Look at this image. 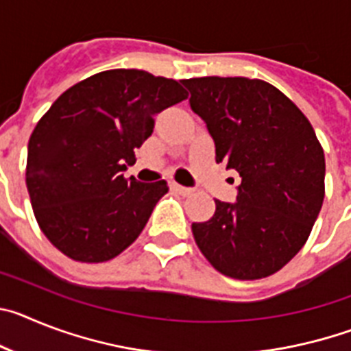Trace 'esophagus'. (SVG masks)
<instances>
[{"label": "esophagus", "mask_w": 351, "mask_h": 351, "mask_svg": "<svg viewBox=\"0 0 351 351\" xmlns=\"http://www.w3.org/2000/svg\"><path fill=\"white\" fill-rule=\"evenodd\" d=\"M172 190L173 191H178L179 195H182V197H188V195H191L193 193V190H191V188H186V186H181V184H178V182H172Z\"/></svg>", "instance_id": "34e87169"}]
</instances>
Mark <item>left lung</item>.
I'll list each match as a JSON object with an SVG mask.
<instances>
[{"label": "left lung", "instance_id": "obj_1", "mask_svg": "<svg viewBox=\"0 0 351 351\" xmlns=\"http://www.w3.org/2000/svg\"><path fill=\"white\" fill-rule=\"evenodd\" d=\"M193 112L206 121L216 163L241 176L237 202L214 200L193 223L209 263L234 280H262L306 244L325 197V156L308 117L272 84L246 77L186 79Z\"/></svg>", "mask_w": 351, "mask_h": 351}]
</instances>
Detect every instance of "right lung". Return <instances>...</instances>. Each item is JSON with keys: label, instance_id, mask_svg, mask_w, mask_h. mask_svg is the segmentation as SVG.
Listing matches in <instances>:
<instances>
[{"label": "right lung", "instance_id": "obj_1", "mask_svg": "<svg viewBox=\"0 0 351 351\" xmlns=\"http://www.w3.org/2000/svg\"><path fill=\"white\" fill-rule=\"evenodd\" d=\"M182 80L144 70H107L68 88L36 123L26 186L52 246L82 263L108 262L144 230L165 181L125 179L154 116L188 98Z\"/></svg>", "mask_w": 351, "mask_h": 351}]
</instances>
